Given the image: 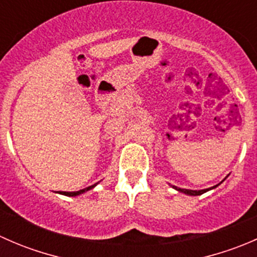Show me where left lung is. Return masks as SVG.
<instances>
[{"label":"left lung","mask_w":257,"mask_h":257,"mask_svg":"<svg viewBox=\"0 0 257 257\" xmlns=\"http://www.w3.org/2000/svg\"><path fill=\"white\" fill-rule=\"evenodd\" d=\"M222 181H224V180H222ZM220 184H221V183H220ZM220 184H217V185H220ZM217 185L212 186V188H209V189H204V190H189V189H181V188H177V186H173V188H174L175 190L180 191V193L188 194V195H193V196H196V195H201V194H204V193H206V191L211 190V189L216 188Z\"/></svg>","instance_id":"8db88e82"}]
</instances>
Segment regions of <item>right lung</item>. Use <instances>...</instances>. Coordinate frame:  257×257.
Segmentation results:
<instances>
[{
    "label": "right lung",
    "instance_id": "1",
    "mask_svg": "<svg viewBox=\"0 0 257 257\" xmlns=\"http://www.w3.org/2000/svg\"><path fill=\"white\" fill-rule=\"evenodd\" d=\"M95 185H97V184H94V185H92V186H88V188L82 189V190H78V191H61L59 194H62V195H66V196H77V195H79V194H83V193H85V191L90 190V189L94 188Z\"/></svg>",
    "mask_w": 257,
    "mask_h": 257
}]
</instances>
